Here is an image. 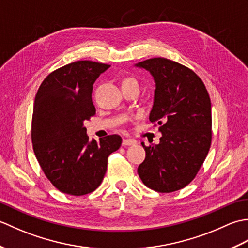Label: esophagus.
Masks as SVG:
<instances>
[{
	"instance_id": "esophagus-1",
	"label": "esophagus",
	"mask_w": 248,
	"mask_h": 248,
	"mask_svg": "<svg viewBox=\"0 0 248 248\" xmlns=\"http://www.w3.org/2000/svg\"><path fill=\"white\" fill-rule=\"evenodd\" d=\"M123 146H132L136 144V140H132V139H124L123 140Z\"/></svg>"
}]
</instances>
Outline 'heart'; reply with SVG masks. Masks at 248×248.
Listing matches in <instances>:
<instances>
[{
  "label": "heart",
  "instance_id": "obj_1",
  "mask_svg": "<svg viewBox=\"0 0 248 248\" xmlns=\"http://www.w3.org/2000/svg\"><path fill=\"white\" fill-rule=\"evenodd\" d=\"M123 84H138V82H136V80H135L134 78L128 77V78H124Z\"/></svg>",
  "mask_w": 248,
  "mask_h": 248
}]
</instances>
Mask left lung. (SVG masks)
<instances>
[{
    "instance_id": "left-lung-1",
    "label": "left lung",
    "mask_w": 248,
    "mask_h": 248,
    "mask_svg": "<svg viewBox=\"0 0 248 248\" xmlns=\"http://www.w3.org/2000/svg\"><path fill=\"white\" fill-rule=\"evenodd\" d=\"M155 78L149 119L162 132L159 145L145 146L139 176L147 187L171 193L196 177L212 141L211 101L202 78L177 62L155 57L138 64Z\"/></svg>"
}]
</instances>
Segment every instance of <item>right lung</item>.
<instances>
[{
	"label": "right lung",
	"instance_id": "obj_1",
	"mask_svg": "<svg viewBox=\"0 0 248 248\" xmlns=\"http://www.w3.org/2000/svg\"><path fill=\"white\" fill-rule=\"evenodd\" d=\"M109 65L78 61L52 71L36 93L31 143L48 180L73 196L93 192L101 184L108 157L121 145L117 134L88 140L83 123L96 114L93 85Z\"/></svg>",
	"mask_w": 248,
	"mask_h": 248
}]
</instances>
